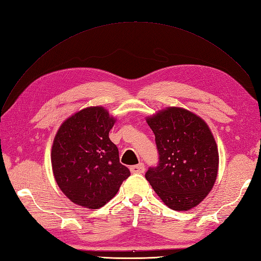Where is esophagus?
<instances>
[{
    "mask_svg": "<svg viewBox=\"0 0 261 261\" xmlns=\"http://www.w3.org/2000/svg\"><path fill=\"white\" fill-rule=\"evenodd\" d=\"M130 171L133 173H144L145 172V166L144 164H138L130 167Z\"/></svg>",
    "mask_w": 261,
    "mask_h": 261,
    "instance_id": "1",
    "label": "esophagus"
}]
</instances>
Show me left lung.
I'll return each mask as SVG.
<instances>
[{"label":"left lung","mask_w":261,"mask_h":261,"mask_svg":"<svg viewBox=\"0 0 261 261\" xmlns=\"http://www.w3.org/2000/svg\"><path fill=\"white\" fill-rule=\"evenodd\" d=\"M154 134L159 161L145 177L167 206L188 211L212 190L218 150L207 124L192 112L168 108L147 119Z\"/></svg>","instance_id":"left-lung-1"}]
</instances>
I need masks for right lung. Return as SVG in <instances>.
<instances>
[{
	"instance_id": "obj_1",
	"label": "right lung",
	"mask_w": 261,
	"mask_h": 261,
	"mask_svg": "<svg viewBox=\"0 0 261 261\" xmlns=\"http://www.w3.org/2000/svg\"><path fill=\"white\" fill-rule=\"evenodd\" d=\"M115 118L101 107L79 111L62 123L51 148L56 182L69 200L98 208L117 193L129 169L119 163L109 133Z\"/></svg>"
}]
</instances>
